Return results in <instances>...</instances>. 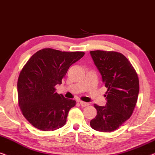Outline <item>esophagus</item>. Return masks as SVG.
<instances>
[{
    "mask_svg": "<svg viewBox=\"0 0 155 155\" xmlns=\"http://www.w3.org/2000/svg\"><path fill=\"white\" fill-rule=\"evenodd\" d=\"M80 104L81 105L82 107H86L88 105V103H87L86 102H84V101H80Z\"/></svg>",
    "mask_w": 155,
    "mask_h": 155,
    "instance_id": "obj_1",
    "label": "esophagus"
}]
</instances>
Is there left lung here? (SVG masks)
Instances as JSON below:
<instances>
[{
  "instance_id": "obj_1",
  "label": "left lung",
  "mask_w": 155,
  "mask_h": 155,
  "mask_svg": "<svg viewBox=\"0 0 155 155\" xmlns=\"http://www.w3.org/2000/svg\"><path fill=\"white\" fill-rule=\"evenodd\" d=\"M90 53L107 88L106 105L94 104L97 115L90 125L97 131H114L133 114L139 93L138 77L123 54L103 51Z\"/></svg>"
}]
</instances>
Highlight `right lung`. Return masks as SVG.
Returning a JSON list of instances; mask_svg holds the SVG:
<instances>
[{"label":"right lung","mask_w":155,"mask_h":155,"mask_svg":"<svg viewBox=\"0 0 155 155\" xmlns=\"http://www.w3.org/2000/svg\"><path fill=\"white\" fill-rule=\"evenodd\" d=\"M84 54L44 48L24 66L17 81L18 102L24 117L35 128L49 131L65 125L76 101L59 95L55 86L62 84L69 67Z\"/></svg>","instance_id":"obj_1"}]
</instances>
